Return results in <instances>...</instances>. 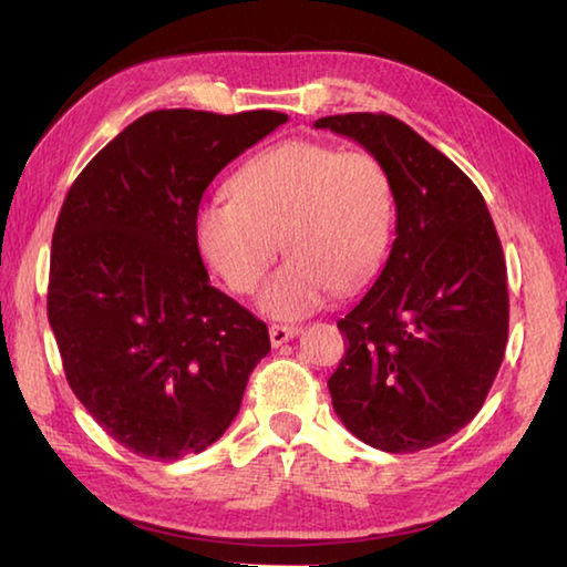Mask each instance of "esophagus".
I'll return each mask as SVG.
<instances>
[{
  "label": "esophagus",
  "instance_id": "1",
  "mask_svg": "<svg viewBox=\"0 0 567 567\" xmlns=\"http://www.w3.org/2000/svg\"><path fill=\"white\" fill-rule=\"evenodd\" d=\"M297 332H300V328H295V324H272L270 328L272 348H280V344L290 342L292 338H297Z\"/></svg>",
  "mask_w": 567,
  "mask_h": 567
}]
</instances>
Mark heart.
Listing matches in <instances>:
<instances>
[{
  "label": "heart",
  "mask_w": 567,
  "mask_h": 567,
  "mask_svg": "<svg viewBox=\"0 0 567 567\" xmlns=\"http://www.w3.org/2000/svg\"><path fill=\"white\" fill-rule=\"evenodd\" d=\"M395 189L364 150L287 140L249 157L229 179V197L205 199L195 239L205 262L237 295H249L280 255L290 260L260 295L280 320H300L332 290L354 292L388 260Z\"/></svg>",
  "instance_id": "b5f03b06"
}]
</instances>
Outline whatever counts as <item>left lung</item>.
I'll list each match as a JSON object with an SVG mask.
<instances>
[{
    "label": "left lung",
    "instance_id": "obj_1",
    "mask_svg": "<svg viewBox=\"0 0 567 567\" xmlns=\"http://www.w3.org/2000/svg\"><path fill=\"white\" fill-rule=\"evenodd\" d=\"M372 152L395 189V243L375 285L338 322L348 340L328 380L354 437L385 453L445 443L501 370L511 302L501 239L455 162L390 114L315 122Z\"/></svg>",
    "mask_w": 567,
    "mask_h": 567
}]
</instances>
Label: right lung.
Wrapping results in <instances>:
<instances>
[{"label":"right lung","instance_id":"1","mask_svg":"<svg viewBox=\"0 0 567 567\" xmlns=\"http://www.w3.org/2000/svg\"><path fill=\"white\" fill-rule=\"evenodd\" d=\"M285 122L272 110L147 112L66 192L47 315L76 400L130 453H203L270 352L267 324L209 285L195 213L217 172Z\"/></svg>","mask_w":567,"mask_h":567}]
</instances>
